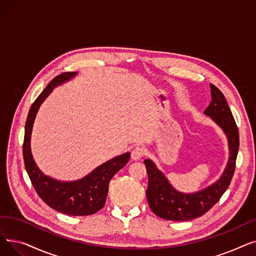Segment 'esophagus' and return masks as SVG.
<instances>
[{
  "mask_svg": "<svg viewBox=\"0 0 256 256\" xmlns=\"http://www.w3.org/2000/svg\"><path fill=\"white\" fill-rule=\"evenodd\" d=\"M145 154H146V150L144 147L137 146L136 148H134V150L132 152V158L134 160H139L145 156Z\"/></svg>",
  "mask_w": 256,
  "mask_h": 256,
  "instance_id": "34e87169",
  "label": "esophagus"
}]
</instances>
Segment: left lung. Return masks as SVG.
<instances>
[{
    "label": "left lung",
    "mask_w": 256,
    "mask_h": 256,
    "mask_svg": "<svg viewBox=\"0 0 256 256\" xmlns=\"http://www.w3.org/2000/svg\"><path fill=\"white\" fill-rule=\"evenodd\" d=\"M212 102L204 114L212 117L225 132L230 144V160L220 180L206 189L194 194H184L173 189L163 173L158 171L150 160H145L148 186L146 190L147 200L152 210L158 217L171 221H189L204 216L216 204L232 180L236 160L240 146L238 130L232 113L223 93L210 84Z\"/></svg>",
    "instance_id": "8db88e82"
}]
</instances>
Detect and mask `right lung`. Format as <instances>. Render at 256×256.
<instances>
[{"mask_svg": "<svg viewBox=\"0 0 256 256\" xmlns=\"http://www.w3.org/2000/svg\"><path fill=\"white\" fill-rule=\"evenodd\" d=\"M76 72H63L50 80L35 100L26 117L22 154L24 167L38 196L52 208L70 216H88L104 208L109 191V182L130 160V154L108 160L92 171L89 176L74 182H61L52 180L38 169L31 154L30 137L34 119L39 106L52 92L54 87L74 76Z\"/></svg>", "mask_w": 256, "mask_h": 256, "instance_id": "add662e5", "label": "right lung"}]
</instances>
